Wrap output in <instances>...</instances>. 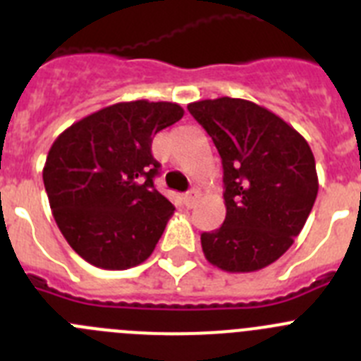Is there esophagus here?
Segmentation results:
<instances>
[{"instance_id":"1","label":"esophagus","mask_w":361,"mask_h":361,"mask_svg":"<svg viewBox=\"0 0 361 361\" xmlns=\"http://www.w3.org/2000/svg\"><path fill=\"white\" fill-rule=\"evenodd\" d=\"M199 191L197 190H191L188 191L186 195H184V204H186V208H193L195 206V202L199 200Z\"/></svg>"}]
</instances>
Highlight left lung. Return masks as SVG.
I'll return each instance as SVG.
<instances>
[{
	"label": "left lung",
	"mask_w": 361,
	"mask_h": 361,
	"mask_svg": "<svg viewBox=\"0 0 361 361\" xmlns=\"http://www.w3.org/2000/svg\"><path fill=\"white\" fill-rule=\"evenodd\" d=\"M212 137L224 170L226 219L200 235L208 262L229 273L269 266L291 247L317 200L307 141L267 108L219 97L188 104Z\"/></svg>",
	"instance_id": "left-lung-1"
}]
</instances>
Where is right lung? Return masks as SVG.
I'll use <instances>...</instances> for the list:
<instances>
[{"mask_svg": "<svg viewBox=\"0 0 361 361\" xmlns=\"http://www.w3.org/2000/svg\"><path fill=\"white\" fill-rule=\"evenodd\" d=\"M183 116L177 103H117L54 141L44 190L63 237L86 262L128 269L153 253L175 208L153 186L161 164L152 141Z\"/></svg>", "mask_w": 361, "mask_h": 361, "instance_id": "1", "label": "right lung"}]
</instances>
